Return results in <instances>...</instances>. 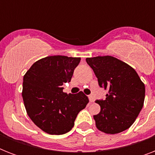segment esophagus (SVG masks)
<instances>
[{"label":"esophagus","mask_w":155,"mask_h":155,"mask_svg":"<svg viewBox=\"0 0 155 155\" xmlns=\"http://www.w3.org/2000/svg\"><path fill=\"white\" fill-rule=\"evenodd\" d=\"M88 99H89L90 102H94V101H95V98L93 97V96H92V95H90V96H88Z\"/></svg>","instance_id":"obj_1"}]
</instances>
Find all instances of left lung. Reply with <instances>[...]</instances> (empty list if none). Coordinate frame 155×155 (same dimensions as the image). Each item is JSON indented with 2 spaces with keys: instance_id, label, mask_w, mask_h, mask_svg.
I'll list each match as a JSON object with an SVG mask.
<instances>
[{
  "instance_id": "1",
  "label": "left lung",
  "mask_w": 155,
  "mask_h": 155,
  "mask_svg": "<svg viewBox=\"0 0 155 155\" xmlns=\"http://www.w3.org/2000/svg\"><path fill=\"white\" fill-rule=\"evenodd\" d=\"M101 87L108 90L105 100H97L101 112L93 116L97 129L118 134L133 125L143 107L145 85L130 65L113 56L87 58Z\"/></svg>"
}]
</instances>
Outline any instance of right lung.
I'll return each instance as SVG.
<instances>
[{"mask_svg": "<svg viewBox=\"0 0 155 155\" xmlns=\"http://www.w3.org/2000/svg\"><path fill=\"white\" fill-rule=\"evenodd\" d=\"M80 62V58L48 56L35 62L24 75L22 98L28 116L49 134L69 132L78 113L88 103L82 92H63L62 86L71 82Z\"/></svg>", "mask_w": 155, "mask_h": 155, "instance_id": "obj_1", "label": "right lung"}]
</instances>
